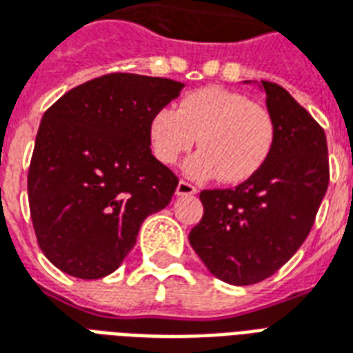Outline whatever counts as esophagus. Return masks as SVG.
I'll return each instance as SVG.
<instances>
[{
  "instance_id": "1",
  "label": "esophagus",
  "mask_w": 353,
  "mask_h": 353,
  "mask_svg": "<svg viewBox=\"0 0 353 353\" xmlns=\"http://www.w3.org/2000/svg\"><path fill=\"white\" fill-rule=\"evenodd\" d=\"M176 194L177 196H190V194H196V187L187 183V181H179L176 187Z\"/></svg>"
}]
</instances>
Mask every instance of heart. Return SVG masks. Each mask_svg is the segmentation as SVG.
Here are the masks:
<instances>
[{
  "instance_id": "heart-1",
  "label": "heart",
  "mask_w": 353,
  "mask_h": 353,
  "mask_svg": "<svg viewBox=\"0 0 353 353\" xmlns=\"http://www.w3.org/2000/svg\"><path fill=\"white\" fill-rule=\"evenodd\" d=\"M194 142L200 151L185 163L187 176L241 183L268 161L275 123L270 112L241 93L203 88L185 97L177 110H157L150 121L151 151L163 164L177 163Z\"/></svg>"
}]
</instances>
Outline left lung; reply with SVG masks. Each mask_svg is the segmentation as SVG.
I'll list each match as a JSON object with an SVG mask.
<instances>
[{"instance_id":"1","label":"left lung","mask_w":353,"mask_h":353,"mask_svg":"<svg viewBox=\"0 0 353 353\" xmlns=\"http://www.w3.org/2000/svg\"><path fill=\"white\" fill-rule=\"evenodd\" d=\"M258 85L275 123L273 150L236 189L202 190L203 216L189 234L211 275L234 286L260 283L296 254L330 183L322 127L284 88Z\"/></svg>"}]
</instances>
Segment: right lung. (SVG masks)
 Masks as SVG:
<instances>
[{
  "label": "right lung",
  "instance_id": "1",
  "mask_svg": "<svg viewBox=\"0 0 353 353\" xmlns=\"http://www.w3.org/2000/svg\"><path fill=\"white\" fill-rule=\"evenodd\" d=\"M183 88L114 72L77 85L44 112L28 194L39 247L57 270L110 275L145 216L168 205L177 177L151 155L150 121Z\"/></svg>",
  "mask_w": 353,
  "mask_h": 353
}]
</instances>
